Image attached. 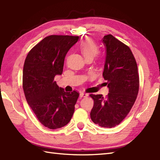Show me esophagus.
I'll return each mask as SVG.
<instances>
[{"mask_svg":"<svg viewBox=\"0 0 160 160\" xmlns=\"http://www.w3.org/2000/svg\"><path fill=\"white\" fill-rule=\"evenodd\" d=\"M87 96H88V93H86V92H80V98H86L87 97Z\"/></svg>","mask_w":160,"mask_h":160,"instance_id":"obj_1","label":"esophagus"}]
</instances>
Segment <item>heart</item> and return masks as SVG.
<instances>
[{
    "label": "heart",
    "mask_w": 160,
    "mask_h": 160,
    "mask_svg": "<svg viewBox=\"0 0 160 160\" xmlns=\"http://www.w3.org/2000/svg\"><path fill=\"white\" fill-rule=\"evenodd\" d=\"M80 50L85 58H92L98 54L99 48L97 44L91 38H86L82 40L79 46Z\"/></svg>",
    "instance_id": "heart-1"
}]
</instances>
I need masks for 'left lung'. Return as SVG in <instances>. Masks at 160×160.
Instances as JSON below:
<instances>
[{"mask_svg":"<svg viewBox=\"0 0 160 160\" xmlns=\"http://www.w3.org/2000/svg\"><path fill=\"white\" fill-rule=\"evenodd\" d=\"M106 48L103 78L109 92L91 94L94 105L91 118L102 128H111L120 124L134 104L139 91V76L135 58L128 46L112 35L102 39Z\"/></svg>","mask_w":160,"mask_h":160,"instance_id":"left-lung-1","label":"left lung"}]
</instances>
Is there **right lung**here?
Segmentation results:
<instances>
[{"instance_id": "right-lung-1", "label": "right lung", "mask_w": 160, "mask_h": 160, "mask_svg": "<svg viewBox=\"0 0 160 160\" xmlns=\"http://www.w3.org/2000/svg\"><path fill=\"white\" fill-rule=\"evenodd\" d=\"M78 39V36H48L25 59L22 86L26 99L39 122L49 129L64 127L74 112L79 93L65 92L54 79L62 74L65 56Z\"/></svg>"}]
</instances>
